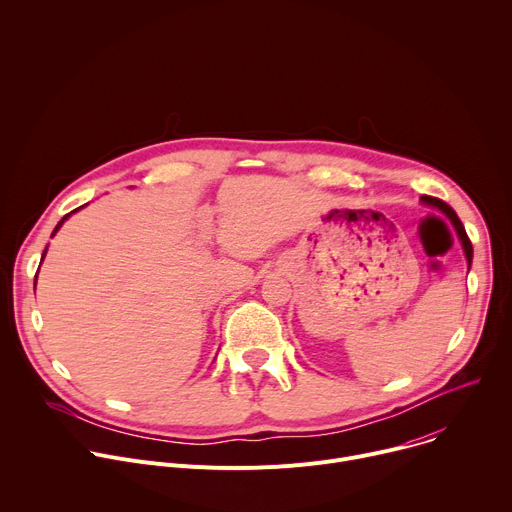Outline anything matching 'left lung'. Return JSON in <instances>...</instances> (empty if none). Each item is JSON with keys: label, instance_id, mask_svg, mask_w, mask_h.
Wrapping results in <instances>:
<instances>
[{"label": "left lung", "instance_id": "obj_1", "mask_svg": "<svg viewBox=\"0 0 512 512\" xmlns=\"http://www.w3.org/2000/svg\"><path fill=\"white\" fill-rule=\"evenodd\" d=\"M421 202L423 204H427V206H431V208H437V210H442L448 218H450V223L454 225V231H456V235H458V239H460V243H462V249H464V255H466V261H468V269H470V265H472V243H470V239H468V235H466V231H464V225H462V221L458 218V214L444 202V200H440V198H433V196H421Z\"/></svg>", "mask_w": 512, "mask_h": 512}]
</instances>
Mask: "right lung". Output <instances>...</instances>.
Returning a JSON list of instances; mask_svg holds the SVG:
<instances>
[{
    "instance_id": "right-lung-1",
    "label": "right lung",
    "mask_w": 512,
    "mask_h": 512,
    "mask_svg": "<svg viewBox=\"0 0 512 512\" xmlns=\"http://www.w3.org/2000/svg\"><path fill=\"white\" fill-rule=\"evenodd\" d=\"M81 208H83V206H81ZM77 210H79V208H77ZM77 210H72V212H77ZM72 212H68V214H66V216H62V221H60V223H58V225H56V229H54V231H52V237H54V235H56V231H58V229H60V227H62V225H64V221H66V218H68V216H70V214H72ZM46 251H48V247H46V249H44V253H42V259H44V257H46ZM36 277H38V273H36Z\"/></svg>"
}]
</instances>
